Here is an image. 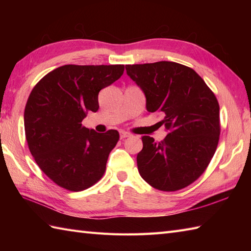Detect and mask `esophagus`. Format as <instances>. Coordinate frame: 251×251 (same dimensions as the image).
I'll return each instance as SVG.
<instances>
[{
    "mask_svg": "<svg viewBox=\"0 0 251 251\" xmlns=\"http://www.w3.org/2000/svg\"><path fill=\"white\" fill-rule=\"evenodd\" d=\"M131 135L129 134V132H126V131H122L121 134H120V137H121V139L123 140V139H126V138H128V137H130Z\"/></svg>",
    "mask_w": 251,
    "mask_h": 251,
    "instance_id": "obj_1",
    "label": "esophagus"
}]
</instances>
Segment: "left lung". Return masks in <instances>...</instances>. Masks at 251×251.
I'll list each match as a JSON object with an SVG mask.
<instances>
[{"instance_id": "1", "label": "left lung", "mask_w": 251, "mask_h": 251, "mask_svg": "<svg viewBox=\"0 0 251 251\" xmlns=\"http://www.w3.org/2000/svg\"><path fill=\"white\" fill-rule=\"evenodd\" d=\"M143 90L147 110L162 113L168 135L162 141L143 136L137 155L142 179L154 189L174 192L199 179L209 165L220 137L219 103L193 69L173 61L127 65Z\"/></svg>"}]
</instances>
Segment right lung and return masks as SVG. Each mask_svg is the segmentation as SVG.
Wrapping results in <instances>:
<instances>
[{
	"mask_svg": "<svg viewBox=\"0 0 251 251\" xmlns=\"http://www.w3.org/2000/svg\"><path fill=\"white\" fill-rule=\"evenodd\" d=\"M124 65L55 69L32 89L25 109L29 150L42 172L61 188L78 192L97 183L120 134L96 132L82 125L99 109L98 94L117 81Z\"/></svg>",
	"mask_w": 251,
	"mask_h": 251,
	"instance_id": "right-lung-1",
	"label": "right lung"
}]
</instances>
